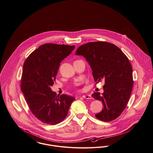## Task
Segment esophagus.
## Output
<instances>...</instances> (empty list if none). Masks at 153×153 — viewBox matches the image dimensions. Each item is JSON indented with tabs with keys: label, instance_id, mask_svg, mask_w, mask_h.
Here are the masks:
<instances>
[{
	"label": "esophagus",
	"instance_id": "34e87169",
	"mask_svg": "<svg viewBox=\"0 0 153 153\" xmlns=\"http://www.w3.org/2000/svg\"><path fill=\"white\" fill-rule=\"evenodd\" d=\"M82 97L84 99H92V96L90 95H88V94L82 95Z\"/></svg>",
	"mask_w": 153,
	"mask_h": 153
}]
</instances>
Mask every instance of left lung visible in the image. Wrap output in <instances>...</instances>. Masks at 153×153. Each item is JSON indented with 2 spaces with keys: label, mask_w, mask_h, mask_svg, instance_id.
I'll return each instance as SVG.
<instances>
[{
  "label": "left lung",
  "mask_w": 153,
  "mask_h": 153,
  "mask_svg": "<svg viewBox=\"0 0 153 153\" xmlns=\"http://www.w3.org/2000/svg\"><path fill=\"white\" fill-rule=\"evenodd\" d=\"M76 55L85 58L96 83L102 80L105 82L102 95L99 92L92 95L104 106L95 116L104 122L117 119L125 109L133 87L132 70L128 59L116 45L102 41L82 45Z\"/></svg>",
  "instance_id": "obj_1"
}]
</instances>
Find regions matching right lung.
Returning <instances> with one entry per match:
<instances>
[{"instance_id":"obj_1","label":"right lung","mask_w":153,"mask_h":153,"mask_svg":"<svg viewBox=\"0 0 153 153\" xmlns=\"http://www.w3.org/2000/svg\"><path fill=\"white\" fill-rule=\"evenodd\" d=\"M74 48V45L44 44L24 62L21 90L30 111L43 123L54 125L62 122L75 99L65 94L57 95L51 88L61 61Z\"/></svg>"}]
</instances>
